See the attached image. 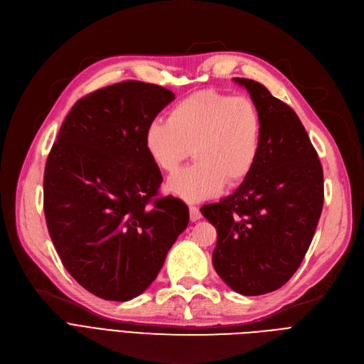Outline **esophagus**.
Instances as JSON below:
<instances>
[{"instance_id": "esophagus-1", "label": "esophagus", "mask_w": 364, "mask_h": 364, "mask_svg": "<svg viewBox=\"0 0 364 364\" xmlns=\"http://www.w3.org/2000/svg\"><path fill=\"white\" fill-rule=\"evenodd\" d=\"M188 211H190V220L192 221H198V220H200V217H202V214H200V211H199V208L198 206H188Z\"/></svg>"}]
</instances>
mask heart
<instances>
[{
    "label": "heart",
    "mask_w": 364,
    "mask_h": 364,
    "mask_svg": "<svg viewBox=\"0 0 364 364\" xmlns=\"http://www.w3.org/2000/svg\"><path fill=\"white\" fill-rule=\"evenodd\" d=\"M262 117L247 97L215 90L190 94L151 121L144 132L151 161L174 172L193 150L195 164L172 176L166 188L187 202L215 196L223 186L239 184L255 168L262 144Z\"/></svg>",
    "instance_id": "1"
}]
</instances>
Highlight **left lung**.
Here are the masks:
<instances>
[{"instance_id": "8db88e82", "label": "left lung", "mask_w": 364, "mask_h": 364, "mask_svg": "<svg viewBox=\"0 0 364 364\" xmlns=\"http://www.w3.org/2000/svg\"><path fill=\"white\" fill-rule=\"evenodd\" d=\"M235 81L261 112V153L233 195L200 213L217 228L215 272L235 292L255 296L282 288L307 254L324 200L323 169L294 109L257 81Z\"/></svg>"}]
</instances>
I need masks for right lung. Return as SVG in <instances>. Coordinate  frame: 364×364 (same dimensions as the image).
Wrapping results in <instances>:
<instances>
[{
    "label": "right lung",
    "instance_id": "1",
    "mask_svg": "<svg viewBox=\"0 0 364 364\" xmlns=\"http://www.w3.org/2000/svg\"><path fill=\"white\" fill-rule=\"evenodd\" d=\"M174 92L124 81L70 109L44 172V214L65 269L109 301L143 294L186 230L188 208L155 198L162 176L144 144L147 125Z\"/></svg>",
    "mask_w": 364,
    "mask_h": 364
}]
</instances>
